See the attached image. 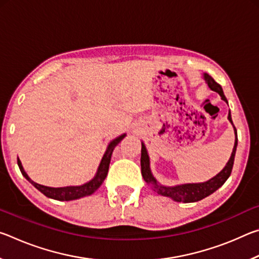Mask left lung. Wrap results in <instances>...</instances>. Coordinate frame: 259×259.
Segmentation results:
<instances>
[{
	"instance_id": "8db88e82",
	"label": "left lung",
	"mask_w": 259,
	"mask_h": 259,
	"mask_svg": "<svg viewBox=\"0 0 259 259\" xmlns=\"http://www.w3.org/2000/svg\"><path fill=\"white\" fill-rule=\"evenodd\" d=\"M203 78L208 87L214 93H217L221 98L227 103V99L225 97L224 93H223L222 87L213 80V78L209 75V74L204 73ZM227 119L231 122V124L234 128V135H235V142L233 146V151L230 156V160L227 161L226 165L223 168L221 172H218L216 176L210 178L209 181L203 183H188V184H181V185H175V186H165L162 185L156 181V178L153 176L151 171V165H150V156L146 150L145 144L142 142V156H140V165H142V176L148 185H151L154 191H156L159 194L170 198L176 202H183V203H191V202H198V201L207 198L210 194H212L213 192H216L219 187L224 185V183L227 181V178L230 177L232 172V168H233L234 163V157L236 152V146H238V134H236V129L233 124L231 117V112H229V116Z\"/></svg>"
}]
</instances>
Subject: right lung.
Listing matches in <instances>:
<instances>
[{"instance_id": "add662e5", "label": "right lung", "mask_w": 259, "mask_h": 259, "mask_svg": "<svg viewBox=\"0 0 259 259\" xmlns=\"http://www.w3.org/2000/svg\"><path fill=\"white\" fill-rule=\"evenodd\" d=\"M125 136L126 135L123 134L109 142L106 151H105L104 155L102 157V161H100L99 166L97 169V172H96L95 177L93 179H90L89 182H87L85 184H82V185L64 186V187H49V186L41 185V184L35 183L34 181H32V179L29 178L28 175L25 171L23 164H21V161L19 160V157H18V166H19L21 174H23V176L27 179V181L32 184L35 188H37L38 191L43 193L47 198L58 200V201H72V200L84 198V196L91 195L93 193L97 191L100 187V185L103 184V182L105 181V178H106L107 172H108L109 162H111V157H112L114 148L119 145V143L125 137Z\"/></svg>"}]
</instances>
